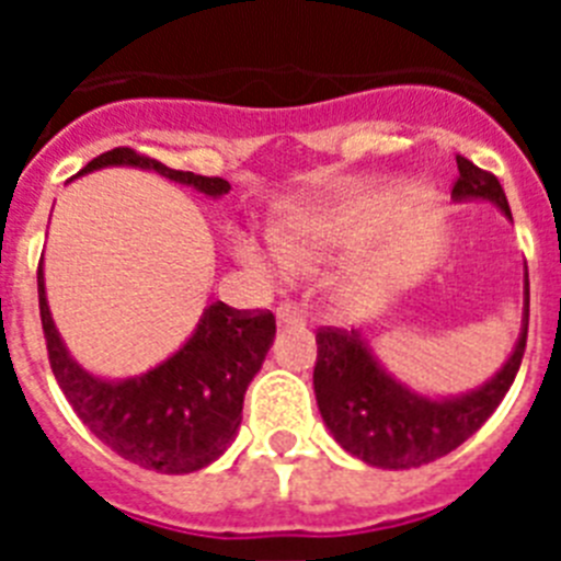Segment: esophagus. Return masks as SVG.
I'll return each mask as SVG.
<instances>
[{"label": "esophagus", "instance_id": "1", "mask_svg": "<svg viewBox=\"0 0 561 561\" xmlns=\"http://www.w3.org/2000/svg\"><path fill=\"white\" fill-rule=\"evenodd\" d=\"M275 317H277V325H291V329H300V325H306L300 309H297V306H291V304L277 306Z\"/></svg>", "mask_w": 561, "mask_h": 561}]
</instances>
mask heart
Listing matches in <instances>:
<instances>
[{
    "label": "heart",
    "mask_w": 561,
    "mask_h": 561,
    "mask_svg": "<svg viewBox=\"0 0 561 561\" xmlns=\"http://www.w3.org/2000/svg\"><path fill=\"white\" fill-rule=\"evenodd\" d=\"M348 219L351 210L345 205L304 213V216L286 221L272 232L277 256L250 236H238L232 241V255L261 277H284L286 270L297 272V275H309V272H317L323 264H329V257L334 255V250L345 238Z\"/></svg>",
    "instance_id": "heart-1"
}]
</instances>
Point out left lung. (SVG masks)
Listing matches in <instances>:
<instances>
[{"mask_svg": "<svg viewBox=\"0 0 561 561\" xmlns=\"http://www.w3.org/2000/svg\"><path fill=\"white\" fill-rule=\"evenodd\" d=\"M453 202H489L512 221L497 176L458 157ZM523 325L503 368L478 388L433 396L390 374L359 329L317 331L314 396L325 427L354 458L376 469H415L458 449L500 408L514 385L528 340V266L523 272Z\"/></svg>", "mask_w": 561, "mask_h": 561, "instance_id": "8db88e82", "label": "left lung"}]
</instances>
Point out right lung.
Instances as JSON below:
<instances>
[{
  "label": "right lung",
  "mask_w": 561,
  "mask_h": 561,
  "mask_svg": "<svg viewBox=\"0 0 561 561\" xmlns=\"http://www.w3.org/2000/svg\"><path fill=\"white\" fill-rule=\"evenodd\" d=\"M101 168L153 171L210 199L230 191L227 180L173 171L131 148L101 153L78 176ZM38 309L49 368L78 419L121 458L165 474L199 472L227 453L241 427L247 388L275 340L272 311L244 314L219 300L202 311L191 336L160 365L126 379H106L83 368L58 334L44 286V257L38 264Z\"/></svg>",
  "instance_id": "1"
}]
</instances>
